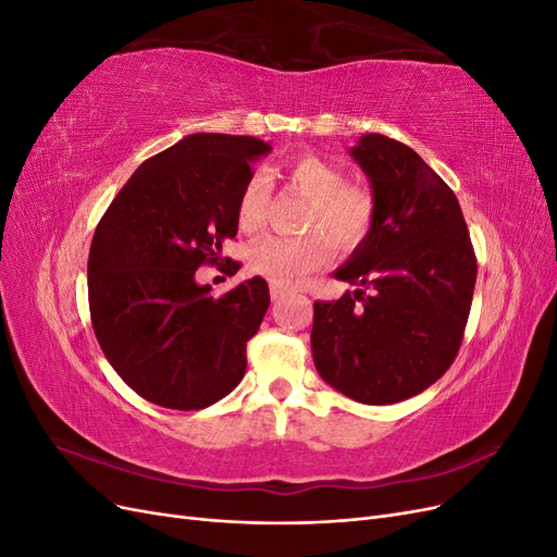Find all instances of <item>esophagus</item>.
Wrapping results in <instances>:
<instances>
[{
    "mask_svg": "<svg viewBox=\"0 0 557 557\" xmlns=\"http://www.w3.org/2000/svg\"><path fill=\"white\" fill-rule=\"evenodd\" d=\"M269 295H272V301H281L285 297V290L278 288V285H272V290H269Z\"/></svg>",
    "mask_w": 557,
    "mask_h": 557,
    "instance_id": "esophagus-1",
    "label": "esophagus"
}]
</instances>
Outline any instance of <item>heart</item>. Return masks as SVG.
Masks as SVG:
<instances>
[{
	"label": "heart",
	"instance_id": "1",
	"mask_svg": "<svg viewBox=\"0 0 557 557\" xmlns=\"http://www.w3.org/2000/svg\"><path fill=\"white\" fill-rule=\"evenodd\" d=\"M285 183L309 199L305 213L307 237H267L250 248V269L278 288H297L332 258V246L342 252L356 250L374 225V197L362 185L346 183L339 166L301 156L285 166ZM269 190L262 176H252L242 190L237 221L244 232H256L264 223Z\"/></svg>",
	"mask_w": 557,
	"mask_h": 557
}]
</instances>
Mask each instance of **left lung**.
Here are the masks:
<instances>
[{"label": "left lung", "instance_id": "left-lung-1", "mask_svg": "<svg viewBox=\"0 0 557 557\" xmlns=\"http://www.w3.org/2000/svg\"><path fill=\"white\" fill-rule=\"evenodd\" d=\"M350 158L372 185L374 225L334 272L358 290L313 301L311 350L318 374L346 397L395 404L458 356L476 256L458 197L413 148L364 134Z\"/></svg>", "mask_w": 557, "mask_h": 557}]
</instances>
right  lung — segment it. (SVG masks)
I'll return each instance as SVG.
<instances>
[{
    "mask_svg": "<svg viewBox=\"0 0 557 557\" xmlns=\"http://www.w3.org/2000/svg\"><path fill=\"white\" fill-rule=\"evenodd\" d=\"M272 146L199 132L148 158L99 221L88 258L92 330L134 393L195 411L230 395L246 372V344L269 307L252 276L213 297L195 272L237 237L250 164Z\"/></svg>",
    "mask_w": 557,
    "mask_h": 557,
    "instance_id": "obj_1",
    "label": "right lung"
}]
</instances>
